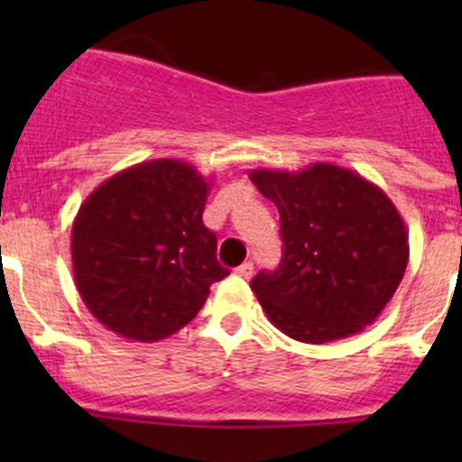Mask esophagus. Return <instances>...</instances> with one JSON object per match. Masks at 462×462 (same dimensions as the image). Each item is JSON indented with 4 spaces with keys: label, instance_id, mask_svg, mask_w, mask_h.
<instances>
[{
    "label": "esophagus",
    "instance_id": "esophagus-1",
    "mask_svg": "<svg viewBox=\"0 0 462 462\" xmlns=\"http://www.w3.org/2000/svg\"><path fill=\"white\" fill-rule=\"evenodd\" d=\"M236 274H239V277H244V279H250L253 277V273H254V265L250 263V261H245V263H241L239 268L235 270Z\"/></svg>",
    "mask_w": 462,
    "mask_h": 462
}]
</instances>
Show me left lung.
I'll return each instance as SVG.
<instances>
[{"label":"left lung","instance_id":"8db88e82","mask_svg":"<svg viewBox=\"0 0 462 462\" xmlns=\"http://www.w3.org/2000/svg\"><path fill=\"white\" fill-rule=\"evenodd\" d=\"M279 209L283 257L250 282L288 337L324 344L374 324L409 263V232L393 201L357 171L313 162L250 171Z\"/></svg>","mask_w":462,"mask_h":462}]
</instances>
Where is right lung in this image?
I'll return each mask as SVG.
<instances>
[{"instance_id": "right-lung-1", "label": "right lung", "mask_w": 462, "mask_h": 462, "mask_svg": "<svg viewBox=\"0 0 462 462\" xmlns=\"http://www.w3.org/2000/svg\"><path fill=\"white\" fill-rule=\"evenodd\" d=\"M212 183L174 158L138 162L97 185L71 227L73 279L111 333L158 342L189 324L227 277L203 226Z\"/></svg>"}]
</instances>
